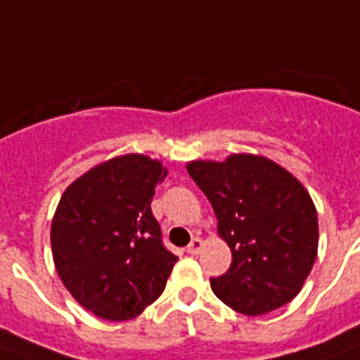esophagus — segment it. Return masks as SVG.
<instances>
[{"label":"esophagus","mask_w":360,"mask_h":360,"mask_svg":"<svg viewBox=\"0 0 360 360\" xmlns=\"http://www.w3.org/2000/svg\"><path fill=\"white\" fill-rule=\"evenodd\" d=\"M201 250H203V240L195 236V238H192V242L188 244V248H186V253H190V255H198Z\"/></svg>","instance_id":"1"}]
</instances>
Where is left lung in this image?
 I'll return each instance as SVG.
<instances>
[{
    "mask_svg": "<svg viewBox=\"0 0 360 360\" xmlns=\"http://www.w3.org/2000/svg\"><path fill=\"white\" fill-rule=\"evenodd\" d=\"M186 170L209 198L233 255L229 270L210 279L218 300L248 316L292 302L318 255L316 207L302 181L253 153L190 160Z\"/></svg>",
    "mask_w": 360,
    "mask_h": 360,
    "instance_id": "1",
    "label": "left lung"
}]
</instances>
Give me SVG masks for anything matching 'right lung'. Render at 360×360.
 <instances>
[{
    "label": "right lung",
    "mask_w": 360,
    "mask_h": 360,
    "mask_svg": "<svg viewBox=\"0 0 360 360\" xmlns=\"http://www.w3.org/2000/svg\"><path fill=\"white\" fill-rule=\"evenodd\" d=\"M166 166L118 155L64 190L51 220L55 270L75 302L109 322L133 320L165 290L177 257L151 212Z\"/></svg>",
    "instance_id": "add662e5"
}]
</instances>
